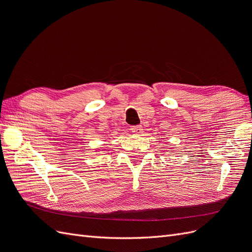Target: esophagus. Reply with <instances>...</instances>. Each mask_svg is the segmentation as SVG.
<instances>
[{"instance_id": "esophagus-1", "label": "esophagus", "mask_w": 252, "mask_h": 252, "mask_svg": "<svg viewBox=\"0 0 252 252\" xmlns=\"http://www.w3.org/2000/svg\"><path fill=\"white\" fill-rule=\"evenodd\" d=\"M130 130H131L133 133H135V134H141V133L143 132V127L140 126V125H138V126H132V127L130 128Z\"/></svg>"}]
</instances>
